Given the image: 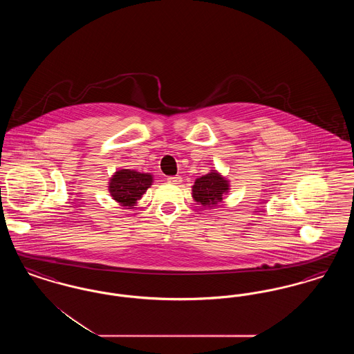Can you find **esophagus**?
<instances>
[{
  "label": "esophagus",
  "mask_w": 354,
  "mask_h": 354,
  "mask_svg": "<svg viewBox=\"0 0 354 354\" xmlns=\"http://www.w3.org/2000/svg\"><path fill=\"white\" fill-rule=\"evenodd\" d=\"M167 180H169V183H172V185H178V183L182 182V178L179 175H175V176H169Z\"/></svg>",
  "instance_id": "1"
}]
</instances>
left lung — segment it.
I'll list each match as a JSON object with an SVG mask.
<instances>
[{
	"instance_id": "8db88e82",
	"label": "left lung",
	"mask_w": 354,
	"mask_h": 354,
	"mask_svg": "<svg viewBox=\"0 0 354 354\" xmlns=\"http://www.w3.org/2000/svg\"><path fill=\"white\" fill-rule=\"evenodd\" d=\"M227 189V180H224L218 172L214 171L196 179L192 187V194L196 202L201 203L204 207H212L218 204V202H221Z\"/></svg>"
}]
</instances>
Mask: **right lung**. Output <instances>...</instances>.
Here are the masks:
<instances>
[{"label":"right lung","mask_w":354,"mask_h":354,"mask_svg":"<svg viewBox=\"0 0 354 354\" xmlns=\"http://www.w3.org/2000/svg\"><path fill=\"white\" fill-rule=\"evenodd\" d=\"M150 174H140L134 169H120L110 182V194L117 202L131 207L151 185Z\"/></svg>","instance_id":"right-lung-1"}]
</instances>
